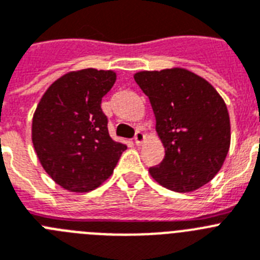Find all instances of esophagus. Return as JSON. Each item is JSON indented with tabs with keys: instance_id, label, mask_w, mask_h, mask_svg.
Wrapping results in <instances>:
<instances>
[{
	"instance_id": "esophagus-1",
	"label": "esophagus",
	"mask_w": 260,
	"mask_h": 260,
	"mask_svg": "<svg viewBox=\"0 0 260 260\" xmlns=\"http://www.w3.org/2000/svg\"><path fill=\"white\" fill-rule=\"evenodd\" d=\"M144 139H145V135L141 131H136V133H135V143L140 145L144 141Z\"/></svg>"
}]
</instances>
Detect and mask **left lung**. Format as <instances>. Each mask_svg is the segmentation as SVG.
Listing matches in <instances>:
<instances>
[{"mask_svg":"<svg viewBox=\"0 0 260 260\" xmlns=\"http://www.w3.org/2000/svg\"><path fill=\"white\" fill-rule=\"evenodd\" d=\"M135 81L148 95L165 157L149 173L161 186L189 192L220 171L230 145V120L224 99L192 72L174 68L140 72Z\"/></svg>","mask_w":260,"mask_h":260,"instance_id":"1","label":"left lung"}]
</instances>
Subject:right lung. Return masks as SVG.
Returning a JSON list of instances; mask_svg holds the SVG:
<instances>
[{
    "label": "right lung",
    "instance_id": "right-lung-1",
    "mask_svg": "<svg viewBox=\"0 0 260 260\" xmlns=\"http://www.w3.org/2000/svg\"><path fill=\"white\" fill-rule=\"evenodd\" d=\"M116 81L111 71L82 69L52 83L32 119L40 164L62 188L87 192L114 171L125 144L110 137L102 98Z\"/></svg>",
    "mask_w": 260,
    "mask_h": 260
}]
</instances>
